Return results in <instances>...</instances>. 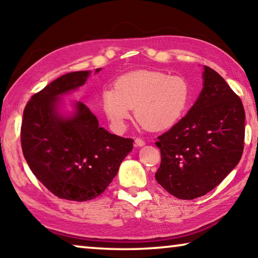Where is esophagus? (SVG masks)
<instances>
[{
  "label": "esophagus",
  "instance_id": "34e87169",
  "mask_svg": "<svg viewBox=\"0 0 258 258\" xmlns=\"http://www.w3.org/2000/svg\"><path fill=\"white\" fill-rule=\"evenodd\" d=\"M146 145V142L142 139H135V146L137 147H143Z\"/></svg>",
  "mask_w": 258,
  "mask_h": 258
}]
</instances>
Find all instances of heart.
<instances>
[{
	"label": "heart",
	"mask_w": 258,
	"mask_h": 258,
	"mask_svg": "<svg viewBox=\"0 0 258 258\" xmlns=\"http://www.w3.org/2000/svg\"><path fill=\"white\" fill-rule=\"evenodd\" d=\"M102 110L116 130L134 116L149 131H164L177 123L190 102V86L181 76L155 71L132 72L117 78L113 89L101 93Z\"/></svg>",
	"instance_id": "obj_1"
}]
</instances>
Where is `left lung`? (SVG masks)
<instances>
[{
	"label": "left lung",
	"mask_w": 258,
	"mask_h": 258,
	"mask_svg": "<svg viewBox=\"0 0 258 258\" xmlns=\"http://www.w3.org/2000/svg\"><path fill=\"white\" fill-rule=\"evenodd\" d=\"M204 87L189 112L158 137L156 181L178 199L206 195L241 159L244 109L220 74L204 66Z\"/></svg>",
	"instance_id": "left-lung-1"
}]
</instances>
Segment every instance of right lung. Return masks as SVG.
<instances>
[{
    "label": "right lung",
    "instance_id": "right-lung-1",
    "mask_svg": "<svg viewBox=\"0 0 258 258\" xmlns=\"http://www.w3.org/2000/svg\"><path fill=\"white\" fill-rule=\"evenodd\" d=\"M89 76L86 71L68 73L34 94L25 107L20 132L23 154L34 175L56 197L74 202L101 195L134 142L100 127L97 117L80 101L71 116L60 112L61 95L84 85Z\"/></svg>",
    "mask_w": 258,
    "mask_h": 258
}]
</instances>
